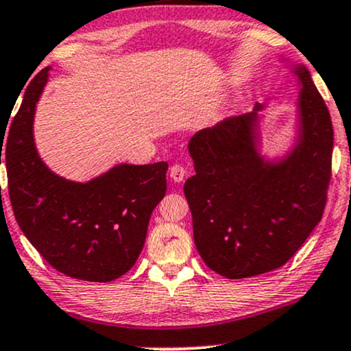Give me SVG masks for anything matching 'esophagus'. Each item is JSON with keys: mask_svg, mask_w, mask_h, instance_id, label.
Here are the masks:
<instances>
[{"mask_svg": "<svg viewBox=\"0 0 351 351\" xmlns=\"http://www.w3.org/2000/svg\"><path fill=\"white\" fill-rule=\"evenodd\" d=\"M184 175H186V168L183 167V165H173L170 168V178L173 181H176V183H180V181L184 180Z\"/></svg>", "mask_w": 351, "mask_h": 351, "instance_id": "obj_1", "label": "esophagus"}]
</instances>
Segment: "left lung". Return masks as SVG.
Listing matches in <instances>:
<instances>
[{"instance_id": "1", "label": "left lung", "mask_w": 351, "mask_h": 351, "mask_svg": "<svg viewBox=\"0 0 351 351\" xmlns=\"http://www.w3.org/2000/svg\"><path fill=\"white\" fill-rule=\"evenodd\" d=\"M292 71L300 92L295 143L287 155L279 160L261 155L264 104L189 140L196 175L183 189L193 237L201 259L226 279L284 265L324 215L332 175V120L307 67L293 64Z\"/></svg>"}]
</instances>
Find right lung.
I'll list each match as a JSON object with an SVG mask.
<instances>
[{
	"instance_id": "right-lung-1",
	"label": "right lung",
	"mask_w": 351,
	"mask_h": 351,
	"mask_svg": "<svg viewBox=\"0 0 351 351\" xmlns=\"http://www.w3.org/2000/svg\"><path fill=\"white\" fill-rule=\"evenodd\" d=\"M49 71L34 75L8 135L0 132L11 206L24 236L56 271L110 282L130 271L142 252L152 211L167 193L168 163L115 165L86 183L52 173L33 135L36 104Z\"/></svg>"
}]
</instances>
